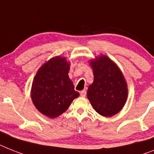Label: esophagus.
I'll return each instance as SVG.
<instances>
[{
	"label": "esophagus",
	"mask_w": 154,
	"mask_h": 154,
	"mask_svg": "<svg viewBox=\"0 0 154 154\" xmlns=\"http://www.w3.org/2000/svg\"><path fill=\"white\" fill-rule=\"evenodd\" d=\"M86 94H87V91H86V90H83V91H81V95L82 97L86 96Z\"/></svg>",
	"instance_id": "obj_1"
}]
</instances>
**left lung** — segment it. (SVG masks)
Instances as JSON below:
<instances>
[{
	"mask_svg": "<svg viewBox=\"0 0 154 154\" xmlns=\"http://www.w3.org/2000/svg\"><path fill=\"white\" fill-rule=\"evenodd\" d=\"M94 81L88 89V99L93 108L104 117H112L121 110L128 97L123 73L110 59L101 55L90 61Z\"/></svg>",
	"mask_w": 154,
	"mask_h": 154,
	"instance_id": "1",
	"label": "left lung"
}]
</instances>
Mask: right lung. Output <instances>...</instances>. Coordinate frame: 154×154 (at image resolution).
I'll return each instance as SVG.
<instances>
[{
  "instance_id": "right-lung-1",
  "label": "right lung",
  "mask_w": 154,
  "mask_h": 154,
  "mask_svg": "<svg viewBox=\"0 0 154 154\" xmlns=\"http://www.w3.org/2000/svg\"><path fill=\"white\" fill-rule=\"evenodd\" d=\"M69 63L56 56L41 66L33 78L31 99L38 110L51 118L59 117L79 96L68 73Z\"/></svg>"
}]
</instances>
